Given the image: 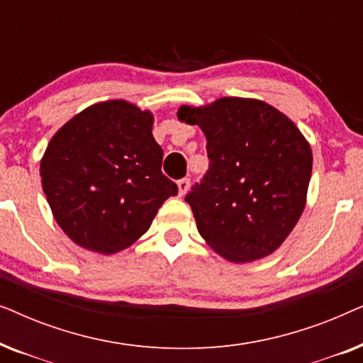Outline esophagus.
I'll use <instances>...</instances> for the list:
<instances>
[{
	"mask_svg": "<svg viewBox=\"0 0 363 363\" xmlns=\"http://www.w3.org/2000/svg\"><path fill=\"white\" fill-rule=\"evenodd\" d=\"M177 186H178V195L180 196L186 195L188 188H190V178H182V180H178Z\"/></svg>",
	"mask_w": 363,
	"mask_h": 363,
	"instance_id": "esophagus-1",
	"label": "esophagus"
}]
</instances>
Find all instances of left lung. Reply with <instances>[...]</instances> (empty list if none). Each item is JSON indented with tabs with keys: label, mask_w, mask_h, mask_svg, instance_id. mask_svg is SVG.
I'll use <instances>...</instances> for the list:
<instances>
[{
	"label": "left lung",
	"mask_w": 363,
	"mask_h": 363,
	"mask_svg": "<svg viewBox=\"0 0 363 363\" xmlns=\"http://www.w3.org/2000/svg\"><path fill=\"white\" fill-rule=\"evenodd\" d=\"M177 117L206 137L210 170L185 198L198 233L231 262L272 255L306 208L309 142L289 117L257 99L182 106Z\"/></svg>",
	"instance_id": "left-lung-1"
}]
</instances>
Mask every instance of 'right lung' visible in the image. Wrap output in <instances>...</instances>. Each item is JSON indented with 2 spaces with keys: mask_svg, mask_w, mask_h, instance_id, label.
I'll return each mask as SVG.
<instances>
[{
  "mask_svg": "<svg viewBox=\"0 0 363 363\" xmlns=\"http://www.w3.org/2000/svg\"><path fill=\"white\" fill-rule=\"evenodd\" d=\"M152 127L150 111L113 99L76 113L49 140L39 165L43 191L77 246L99 255L127 250L177 195Z\"/></svg>",
  "mask_w": 363,
  "mask_h": 363,
  "instance_id": "right-lung-1",
  "label": "right lung"
}]
</instances>
